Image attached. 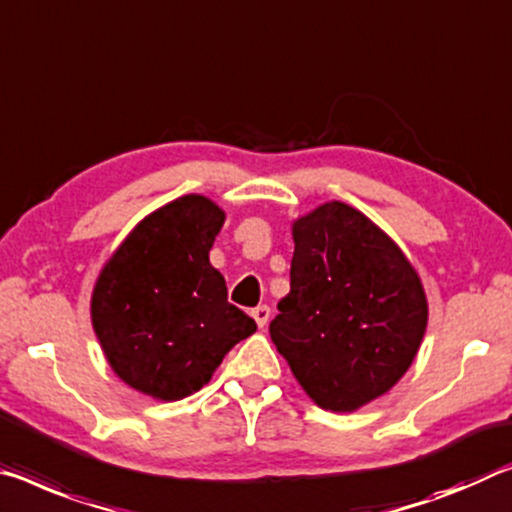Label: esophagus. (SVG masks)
Instances as JSON below:
<instances>
[{
	"instance_id": "obj_1",
	"label": "esophagus",
	"mask_w": 512,
	"mask_h": 512,
	"mask_svg": "<svg viewBox=\"0 0 512 512\" xmlns=\"http://www.w3.org/2000/svg\"><path fill=\"white\" fill-rule=\"evenodd\" d=\"M250 314H253V319H255V323H257V326H259V328H264V326H266V323H269V316H271V307H269V305H257V307H255V310H253V312H250Z\"/></svg>"
}]
</instances>
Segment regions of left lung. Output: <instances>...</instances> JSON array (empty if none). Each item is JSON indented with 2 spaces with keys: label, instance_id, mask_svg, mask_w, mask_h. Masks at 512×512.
<instances>
[{
  "label": "left lung",
  "instance_id": "obj_1",
  "mask_svg": "<svg viewBox=\"0 0 512 512\" xmlns=\"http://www.w3.org/2000/svg\"><path fill=\"white\" fill-rule=\"evenodd\" d=\"M291 234V289L271 339L319 408L353 412L410 369L428 323L424 285L389 234L346 202H323Z\"/></svg>",
  "mask_w": 512,
  "mask_h": 512
}]
</instances>
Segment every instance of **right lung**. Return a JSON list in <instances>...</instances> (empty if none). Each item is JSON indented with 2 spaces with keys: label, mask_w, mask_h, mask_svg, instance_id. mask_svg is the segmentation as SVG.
<instances>
[{
  "label": "right lung",
  "mask_w": 512,
  "mask_h": 512,
  "mask_svg": "<svg viewBox=\"0 0 512 512\" xmlns=\"http://www.w3.org/2000/svg\"><path fill=\"white\" fill-rule=\"evenodd\" d=\"M225 223L214 200L189 193L127 234L93 287L91 321L113 373L157 401H180L212 380L257 323L227 303L209 250Z\"/></svg>",
  "instance_id": "add662e5"
}]
</instances>
